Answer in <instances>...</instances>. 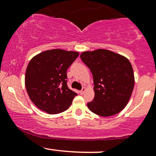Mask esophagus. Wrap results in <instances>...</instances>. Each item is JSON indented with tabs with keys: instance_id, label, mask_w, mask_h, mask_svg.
Wrapping results in <instances>:
<instances>
[{
	"instance_id": "1",
	"label": "esophagus",
	"mask_w": 156,
	"mask_h": 156,
	"mask_svg": "<svg viewBox=\"0 0 156 156\" xmlns=\"http://www.w3.org/2000/svg\"><path fill=\"white\" fill-rule=\"evenodd\" d=\"M85 91H86V88H85V87H83L81 90L80 91V94H83L84 92H85Z\"/></svg>"
}]
</instances>
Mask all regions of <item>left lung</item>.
<instances>
[{"label": "left lung", "instance_id": "8db88e82", "mask_svg": "<svg viewBox=\"0 0 156 156\" xmlns=\"http://www.w3.org/2000/svg\"><path fill=\"white\" fill-rule=\"evenodd\" d=\"M82 62L94 80V98L87 103L91 112L101 117L120 112L128 103L134 87V74L129 60L104 49L83 52Z\"/></svg>", "mask_w": 156, "mask_h": 156}]
</instances>
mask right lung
<instances>
[{
  "label": "right lung",
  "instance_id": "right-lung-1",
  "mask_svg": "<svg viewBox=\"0 0 156 156\" xmlns=\"http://www.w3.org/2000/svg\"><path fill=\"white\" fill-rule=\"evenodd\" d=\"M79 53L49 50L31 58L27 67L25 84L30 99L37 108L50 114L68 109L77 94L67 87V70Z\"/></svg>",
  "mask_w": 156,
  "mask_h": 156
}]
</instances>
